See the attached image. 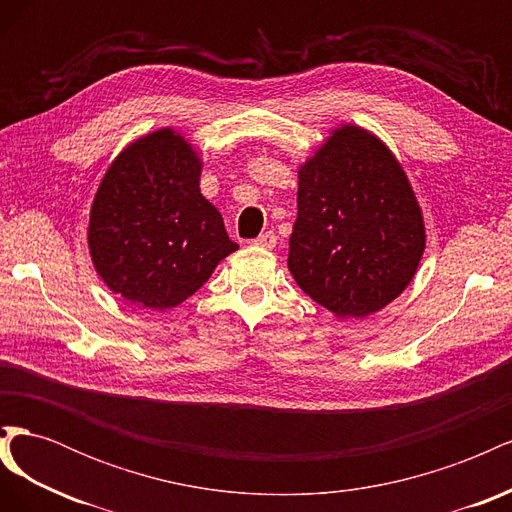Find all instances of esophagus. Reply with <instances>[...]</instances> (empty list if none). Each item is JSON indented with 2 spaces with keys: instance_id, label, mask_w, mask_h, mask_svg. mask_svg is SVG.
<instances>
[{
  "instance_id": "34e87169",
  "label": "esophagus",
  "mask_w": 512,
  "mask_h": 512,
  "mask_svg": "<svg viewBox=\"0 0 512 512\" xmlns=\"http://www.w3.org/2000/svg\"><path fill=\"white\" fill-rule=\"evenodd\" d=\"M252 243L258 247H265V250H271V247H275V243H277V237L273 230H267V232H262V235H258Z\"/></svg>"
}]
</instances>
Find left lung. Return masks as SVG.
Listing matches in <instances>:
<instances>
[{"label":"left lung","mask_w":512,"mask_h":512,"mask_svg":"<svg viewBox=\"0 0 512 512\" xmlns=\"http://www.w3.org/2000/svg\"><path fill=\"white\" fill-rule=\"evenodd\" d=\"M288 269L339 318H363L397 299L425 250L410 181L380 138L335 130L299 168Z\"/></svg>","instance_id":"obj_1"}]
</instances>
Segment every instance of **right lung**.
Returning a JSON list of instances; mask_svg holds the SVG:
<instances>
[{"mask_svg":"<svg viewBox=\"0 0 512 512\" xmlns=\"http://www.w3.org/2000/svg\"><path fill=\"white\" fill-rule=\"evenodd\" d=\"M200 160L170 128L138 138L106 170L89 215L98 275L147 309L183 303L237 250L200 194Z\"/></svg>","mask_w":512,"mask_h":512,"instance_id":"right-lung-1","label":"right lung"}]
</instances>
